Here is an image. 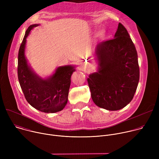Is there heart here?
Here are the masks:
<instances>
[{
  "label": "heart",
  "instance_id": "obj_1",
  "mask_svg": "<svg viewBox=\"0 0 159 159\" xmlns=\"http://www.w3.org/2000/svg\"><path fill=\"white\" fill-rule=\"evenodd\" d=\"M104 34V32L103 31H100L99 32V35L100 36H103Z\"/></svg>",
  "mask_w": 159,
  "mask_h": 159
}]
</instances>
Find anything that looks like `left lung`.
I'll return each instance as SVG.
<instances>
[{
  "label": "left lung",
  "instance_id": "left-lung-1",
  "mask_svg": "<svg viewBox=\"0 0 159 159\" xmlns=\"http://www.w3.org/2000/svg\"><path fill=\"white\" fill-rule=\"evenodd\" d=\"M95 53L98 70L87 79L93 101L101 108L120 110L133 99L140 79L137 52L125 26L119 23L114 39L99 43Z\"/></svg>",
  "mask_w": 159,
  "mask_h": 159
}]
</instances>
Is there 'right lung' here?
Listing matches in <instances>:
<instances>
[{
    "label": "right lung",
    "instance_id": "obj_1",
    "mask_svg": "<svg viewBox=\"0 0 159 159\" xmlns=\"http://www.w3.org/2000/svg\"><path fill=\"white\" fill-rule=\"evenodd\" d=\"M39 26L32 25L26 31L18 53L17 75L22 92L28 102L44 112L53 113L61 111L68 101L71 75L75 66L65 65L58 67L48 79L38 76L28 65L25 52L26 38L31 30Z\"/></svg>",
    "mask_w": 159,
    "mask_h": 159
}]
</instances>
